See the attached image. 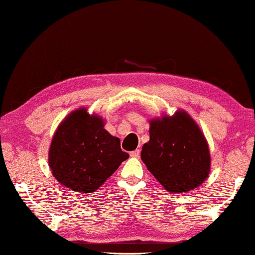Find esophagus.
Returning a JSON list of instances; mask_svg holds the SVG:
<instances>
[{
    "label": "esophagus",
    "mask_w": 255,
    "mask_h": 255,
    "mask_svg": "<svg viewBox=\"0 0 255 255\" xmlns=\"http://www.w3.org/2000/svg\"><path fill=\"white\" fill-rule=\"evenodd\" d=\"M139 153H140V151H139L138 149H136L135 151H131V152H130V157H132V158H138V157H139Z\"/></svg>",
    "instance_id": "1"
}]
</instances>
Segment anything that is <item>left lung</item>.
<instances>
[{"instance_id": "8db88e82", "label": "left lung", "mask_w": 255, "mask_h": 255, "mask_svg": "<svg viewBox=\"0 0 255 255\" xmlns=\"http://www.w3.org/2000/svg\"><path fill=\"white\" fill-rule=\"evenodd\" d=\"M147 169L169 192H185L203 183L211 168L206 139L185 112L151 120L150 140L140 152Z\"/></svg>"}]
</instances>
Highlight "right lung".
Instances as JSON below:
<instances>
[{
  "label": "right lung",
  "instance_id": "right-lung-1",
  "mask_svg": "<svg viewBox=\"0 0 255 255\" xmlns=\"http://www.w3.org/2000/svg\"><path fill=\"white\" fill-rule=\"evenodd\" d=\"M128 158L120 139L104 129L102 118L89 116L86 109L72 112L59 125L49 150L56 180L83 193L97 190Z\"/></svg>",
  "mask_w": 255,
  "mask_h": 255
}]
</instances>
